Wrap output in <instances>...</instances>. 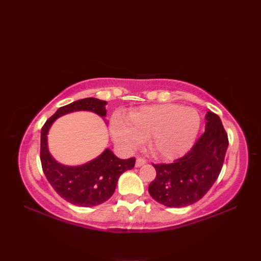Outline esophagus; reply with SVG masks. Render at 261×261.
Wrapping results in <instances>:
<instances>
[{"label": "esophagus", "instance_id": "obj_1", "mask_svg": "<svg viewBox=\"0 0 261 261\" xmlns=\"http://www.w3.org/2000/svg\"><path fill=\"white\" fill-rule=\"evenodd\" d=\"M146 165V160L142 158H137L136 160V167H141V166Z\"/></svg>", "mask_w": 261, "mask_h": 261}]
</instances>
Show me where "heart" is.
<instances>
[{
	"label": "heart",
	"instance_id": "heart-1",
	"mask_svg": "<svg viewBox=\"0 0 261 261\" xmlns=\"http://www.w3.org/2000/svg\"><path fill=\"white\" fill-rule=\"evenodd\" d=\"M199 126L201 118L196 110L162 104L132 111L129 120L115 115L111 121V134L123 150H135L147 138L153 157L173 160L192 148Z\"/></svg>",
	"mask_w": 261,
	"mask_h": 261
}]
</instances>
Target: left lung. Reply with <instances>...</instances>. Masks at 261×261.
<instances>
[{
	"label": "left lung",
	"instance_id": "1",
	"mask_svg": "<svg viewBox=\"0 0 261 261\" xmlns=\"http://www.w3.org/2000/svg\"><path fill=\"white\" fill-rule=\"evenodd\" d=\"M205 120L204 134L190 152L171 164L152 165L157 175L148 191L165 206L185 207L196 203L218 179L229 146L228 135L219 115L207 112Z\"/></svg>",
	"mask_w": 261,
	"mask_h": 261
}]
</instances>
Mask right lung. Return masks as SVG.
Instances as JSON below:
<instances>
[{
  "label": "right lung",
  "instance_id": "right-lung-1",
  "mask_svg": "<svg viewBox=\"0 0 261 261\" xmlns=\"http://www.w3.org/2000/svg\"><path fill=\"white\" fill-rule=\"evenodd\" d=\"M107 101L95 97L79 99L59 108L41 129L40 160L43 173L53 188L66 201L83 207H92L107 202L113 195L119 177L135 167L136 159H120L107 148L95 159L80 166L58 163L48 149V132L60 116L76 111H90L105 121ZM107 123V121H105Z\"/></svg>",
  "mask_w": 261,
  "mask_h": 261
}]
</instances>
